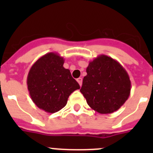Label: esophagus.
Returning <instances> with one entry per match:
<instances>
[{"label":"esophagus","mask_w":153,"mask_h":153,"mask_svg":"<svg viewBox=\"0 0 153 153\" xmlns=\"http://www.w3.org/2000/svg\"><path fill=\"white\" fill-rule=\"evenodd\" d=\"M76 81L78 82V83L79 84V86H82V83H83V79H82V78H81V77L78 78V79H76Z\"/></svg>","instance_id":"34e87169"}]
</instances>
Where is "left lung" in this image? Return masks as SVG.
<instances>
[{
  "label": "left lung",
  "instance_id": "1",
  "mask_svg": "<svg viewBox=\"0 0 153 153\" xmlns=\"http://www.w3.org/2000/svg\"><path fill=\"white\" fill-rule=\"evenodd\" d=\"M80 92L89 106L101 114L117 111L130 95L131 81L118 61L100 55L89 63Z\"/></svg>",
  "mask_w": 153,
  "mask_h": 153
}]
</instances>
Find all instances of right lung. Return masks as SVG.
I'll list each match as a JSON object with an SVG mask.
<instances>
[{
  "instance_id": "right-lung-1",
  "label": "right lung",
  "mask_w": 153,
  "mask_h": 153,
  "mask_svg": "<svg viewBox=\"0 0 153 153\" xmlns=\"http://www.w3.org/2000/svg\"><path fill=\"white\" fill-rule=\"evenodd\" d=\"M63 63L64 59L58 53H48L39 58L28 73L27 84L31 100L47 113L63 109L70 94L79 89Z\"/></svg>"
}]
</instances>
